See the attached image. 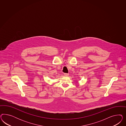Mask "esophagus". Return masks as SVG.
Returning a JSON list of instances; mask_svg holds the SVG:
<instances>
[{
  "instance_id": "obj_1",
  "label": "esophagus",
  "mask_w": 126,
  "mask_h": 126,
  "mask_svg": "<svg viewBox=\"0 0 126 126\" xmlns=\"http://www.w3.org/2000/svg\"><path fill=\"white\" fill-rule=\"evenodd\" d=\"M64 75L66 77L68 76V73H64Z\"/></svg>"
}]
</instances>
